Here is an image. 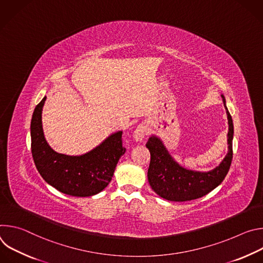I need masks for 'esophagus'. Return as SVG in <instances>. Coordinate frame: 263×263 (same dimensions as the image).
<instances>
[{
	"label": "esophagus",
	"mask_w": 263,
	"mask_h": 263,
	"mask_svg": "<svg viewBox=\"0 0 263 263\" xmlns=\"http://www.w3.org/2000/svg\"><path fill=\"white\" fill-rule=\"evenodd\" d=\"M147 133V129H146V126L144 124H140L136 127V129L134 130L133 132V139L138 142V141H142L143 138L145 137Z\"/></svg>",
	"instance_id": "esophagus-1"
}]
</instances>
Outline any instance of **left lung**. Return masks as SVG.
<instances>
[{
	"instance_id": "1",
	"label": "left lung",
	"mask_w": 263,
	"mask_h": 263,
	"mask_svg": "<svg viewBox=\"0 0 263 263\" xmlns=\"http://www.w3.org/2000/svg\"><path fill=\"white\" fill-rule=\"evenodd\" d=\"M228 119V153L221 162L208 172L193 171L180 165L170 154L163 141L156 135L148 138L145 146L151 154L147 170V180L152 190L161 198L173 202H185L202 198L226 177L232 161L233 121L226 106L223 95H220Z\"/></svg>"
}]
</instances>
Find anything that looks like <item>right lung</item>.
I'll return each instance as SVG.
<instances>
[{
    "mask_svg": "<svg viewBox=\"0 0 263 263\" xmlns=\"http://www.w3.org/2000/svg\"><path fill=\"white\" fill-rule=\"evenodd\" d=\"M47 97L34 109L31 120V149L37 171L45 181L62 194L90 197L109 184L126 148L122 144L123 131L111 133L89 152L70 156L57 153L48 143L43 129L42 115Z\"/></svg>",
    "mask_w": 263,
    "mask_h": 263,
    "instance_id": "right-lung-1",
    "label": "right lung"
}]
</instances>
